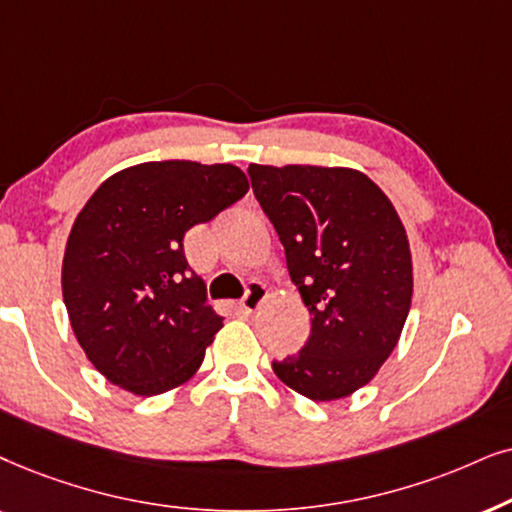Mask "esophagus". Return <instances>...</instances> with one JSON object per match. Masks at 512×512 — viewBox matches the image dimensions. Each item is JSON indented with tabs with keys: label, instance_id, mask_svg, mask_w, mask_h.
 <instances>
[{
	"label": "esophagus",
	"instance_id": "1",
	"mask_svg": "<svg viewBox=\"0 0 512 512\" xmlns=\"http://www.w3.org/2000/svg\"><path fill=\"white\" fill-rule=\"evenodd\" d=\"M267 297H269L267 285H264V283H250L248 292H245V297L241 299V309L248 311V313L257 311V309H260V304H262Z\"/></svg>",
	"mask_w": 512,
	"mask_h": 512
}]
</instances>
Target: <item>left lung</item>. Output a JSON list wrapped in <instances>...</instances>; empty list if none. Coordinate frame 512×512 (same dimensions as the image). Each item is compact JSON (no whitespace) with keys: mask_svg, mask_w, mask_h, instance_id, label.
I'll return each instance as SVG.
<instances>
[{"mask_svg":"<svg viewBox=\"0 0 512 512\" xmlns=\"http://www.w3.org/2000/svg\"><path fill=\"white\" fill-rule=\"evenodd\" d=\"M248 173L313 316L304 349L274 363L276 377L316 403L346 398L403 335L414 288L407 231L356 168L250 163Z\"/></svg>","mask_w":512,"mask_h":512,"instance_id":"8db88e82","label":"left lung"}]
</instances>
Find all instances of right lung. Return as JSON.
Masks as SVG:
<instances>
[{
    "instance_id": "obj_1",
    "label": "right lung",
    "mask_w": 512,
    "mask_h": 512,
    "mask_svg": "<svg viewBox=\"0 0 512 512\" xmlns=\"http://www.w3.org/2000/svg\"><path fill=\"white\" fill-rule=\"evenodd\" d=\"M248 189L231 163L173 159L119 170L86 201L60 283L74 337L107 381L147 398L194 377L222 316L182 241Z\"/></svg>"
}]
</instances>
